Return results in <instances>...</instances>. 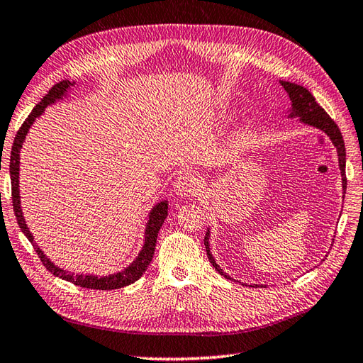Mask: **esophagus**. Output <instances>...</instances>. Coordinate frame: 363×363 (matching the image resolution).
<instances>
[{"mask_svg":"<svg viewBox=\"0 0 363 363\" xmlns=\"http://www.w3.org/2000/svg\"><path fill=\"white\" fill-rule=\"evenodd\" d=\"M174 191L175 194L180 197L197 196L199 192H201V180H199V177H196L194 174L184 172L175 180Z\"/></svg>","mask_w":363,"mask_h":363,"instance_id":"34e87169","label":"esophagus"}]
</instances>
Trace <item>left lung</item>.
Segmentation results:
<instances>
[{"label": "left lung", "instance_id": "obj_1", "mask_svg": "<svg viewBox=\"0 0 363 363\" xmlns=\"http://www.w3.org/2000/svg\"><path fill=\"white\" fill-rule=\"evenodd\" d=\"M279 83L285 89V92L288 94V97H290V101H291V106L286 111L288 119H299L301 123L321 130L324 135L330 139V143L334 144L337 150V157H338V167H340V175H342V188L345 194L346 192V150H345L343 136L342 133H340L337 123L330 119L326 111L318 105L312 92H308V89L296 83H290V81H279ZM210 235H211L210 228H206L203 242H205L206 255H208L210 263L214 266V269H216L220 276L235 280L228 276L227 272H224L223 268L216 263V260H214L210 249ZM236 282H238V280H236Z\"/></svg>", "mask_w": 363, "mask_h": 363}]
</instances>
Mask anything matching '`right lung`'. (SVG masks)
Masks as SVG:
<instances>
[{"label":"right lung","mask_w":363,"mask_h":363,"mask_svg":"<svg viewBox=\"0 0 363 363\" xmlns=\"http://www.w3.org/2000/svg\"><path fill=\"white\" fill-rule=\"evenodd\" d=\"M78 87L75 81H69V79H62L61 83L55 84L50 89V92L40 100L39 105H35V108L31 111V114L28 116V119L21 125V128L18 130L16 139H13V145H12V152H11V184H12V205H13V213H16L17 223L21 228V232L25 233L29 242L33 244L37 255L42 260L43 266L59 279L67 280V282L75 284L78 286L83 288H94V290H119V288H123L127 285L135 284L140 276L144 274L147 266L150 264L153 252H155V246H157V238H158V232L164 223V219L167 218V201H161L150 210L149 216H147V223L144 228V244L143 249L139 250L138 257L133 260L127 268H123L119 272H114V274H108V276H97V274H77V272L64 269L61 266H57L53 263L50 258L45 255V252L37 246V242L34 241V236L31 230L28 228L26 219L23 216V210H21V199H20V153H21V147H23L26 136L29 130L37 121V117H40L43 113H45V108L55 105L56 101L67 99L70 95L72 89Z\"/></svg>","instance_id":"obj_1"}]
</instances>
